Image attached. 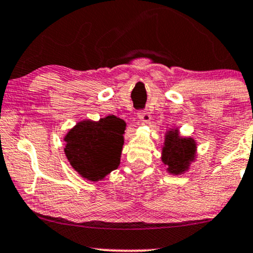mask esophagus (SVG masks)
<instances>
[{
  "instance_id": "esophagus-1",
  "label": "esophagus",
  "mask_w": 253,
  "mask_h": 253,
  "mask_svg": "<svg viewBox=\"0 0 253 253\" xmlns=\"http://www.w3.org/2000/svg\"><path fill=\"white\" fill-rule=\"evenodd\" d=\"M138 117L144 124H148L151 121V114L147 111H139Z\"/></svg>"
}]
</instances>
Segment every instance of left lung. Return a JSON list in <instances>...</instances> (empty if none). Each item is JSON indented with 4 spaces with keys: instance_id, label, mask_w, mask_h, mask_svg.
<instances>
[{
    "instance_id": "left-lung-1",
    "label": "left lung",
    "mask_w": 253,
    "mask_h": 253,
    "mask_svg": "<svg viewBox=\"0 0 253 253\" xmlns=\"http://www.w3.org/2000/svg\"><path fill=\"white\" fill-rule=\"evenodd\" d=\"M196 141L192 138H181L178 130L171 129L166 133L161 160L167 165V171L172 174H181L187 171L196 156Z\"/></svg>"
}]
</instances>
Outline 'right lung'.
<instances>
[{"label": "right lung", "instance_id": "1", "mask_svg": "<svg viewBox=\"0 0 253 253\" xmlns=\"http://www.w3.org/2000/svg\"><path fill=\"white\" fill-rule=\"evenodd\" d=\"M126 124L114 115L97 123H79L65 136L67 159L87 180L97 181L118 169L124 145Z\"/></svg>", "mask_w": 253, "mask_h": 253}]
</instances>
